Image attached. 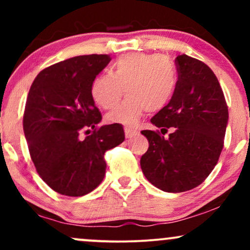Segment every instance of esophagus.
<instances>
[{
    "label": "esophagus",
    "mask_w": 250,
    "mask_h": 250,
    "mask_svg": "<svg viewBox=\"0 0 250 250\" xmlns=\"http://www.w3.org/2000/svg\"><path fill=\"white\" fill-rule=\"evenodd\" d=\"M125 134L127 139H131V137L136 135V130H133V129L130 128H125Z\"/></svg>",
    "instance_id": "esophagus-1"
}]
</instances>
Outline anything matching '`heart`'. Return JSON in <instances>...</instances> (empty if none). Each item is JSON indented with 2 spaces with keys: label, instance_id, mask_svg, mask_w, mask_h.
Returning <instances> with one entry per match:
<instances>
[{
  "label": "heart",
  "instance_id": "1",
  "mask_svg": "<svg viewBox=\"0 0 250 250\" xmlns=\"http://www.w3.org/2000/svg\"><path fill=\"white\" fill-rule=\"evenodd\" d=\"M176 87V67L167 56L136 53L120 57L111 67V74H99L90 93L99 107L111 109L125 91L127 99L108 114L107 120L135 125L146 110H162L171 101Z\"/></svg>",
  "mask_w": 250,
  "mask_h": 250
}]
</instances>
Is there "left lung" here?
I'll return each instance as SVG.
<instances>
[{"instance_id":"1","label":"left lung","mask_w":250,"mask_h":250,"mask_svg":"<svg viewBox=\"0 0 250 250\" xmlns=\"http://www.w3.org/2000/svg\"><path fill=\"white\" fill-rule=\"evenodd\" d=\"M175 62L179 79L173 99L150 120L162 134L171 133L165 139L157 131H141L149 142L141 157L143 174L167 193L190 190L207 179L219 161L228 125V107L213 70L185 54Z\"/></svg>"}]
</instances>
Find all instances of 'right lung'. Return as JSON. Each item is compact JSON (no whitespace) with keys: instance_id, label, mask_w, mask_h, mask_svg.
I'll return each instance as SVG.
<instances>
[{"instance_id":"add662e5","label":"right lung","mask_w":250,"mask_h":250,"mask_svg":"<svg viewBox=\"0 0 250 250\" xmlns=\"http://www.w3.org/2000/svg\"><path fill=\"white\" fill-rule=\"evenodd\" d=\"M110 60L96 54L71 57L43 69L30 87L24 136L37 173L59 194L93 191L105 175L104 153L125 141L119 123L97 127L102 116L90 93ZM88 127L93 133L81 140L79 134Z\"/></svg>"}]
</instances>
